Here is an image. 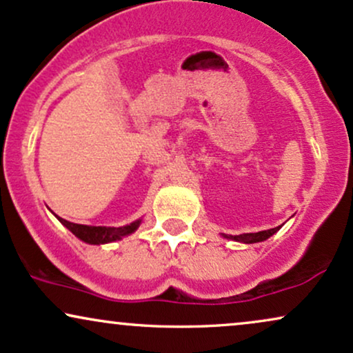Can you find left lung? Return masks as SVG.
I'll list each match as a JSON object with an SVG mask.
<instances>
[{"label":"left lung","mask_w":353,"mask_h":353,"mask_svg":"<svg viewBox=\"0 0 353 353\" xmlns=\"http://www.w3.org/2000/svg\"><path fill=\"white\" fill-rule=\"evenodd\" d=\"M279 228H281V227L270 228V230H263V232H256V233H245V235L227 236V239H233V240H236V241H243V243H256V241H263V240L270 239V236L274 235V233L278 232Z\"/></svg>","instance_id":"8db88e82"}]
</instances>
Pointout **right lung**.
<instances>
[{
  "mask_svg": "<svg viewBox=\"0 0 353 353\" xmlns=\"http://www.w3.org/2000/svg\"><path fill=\"white\" fill-rule=\"evenodd\" d=\"M61 222L65 225L69 230L74 233L77 239H80L85 243L90 245H101V243H110V241H117L120 240L121 236L130 235L133 233L136 228L139 227V220L138 222H133L126 227H120V228H107V227H88V225H80V223H72L67 222V220L59 219Z\"/></svg>",
  "mask_w": 353,
  "mask_h": 353,
  "instance_id": "1",
  "label": "right lung"
}]
</instances>
